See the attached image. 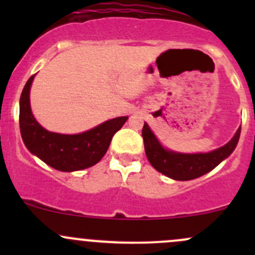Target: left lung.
<instances>
[{
    "instance_id": "1",
    "label": "left lung",
    "mask_w": 255,
    "mask_h": 255,
    "mask_svg": "<svg viewBox=\"0 0 255 255\" xmlns=\"http://www.w3.org/2000/svg\"><path fill=\"white\" fill-rule=\"evenodd\" d=\"M146 158L149 163L159 171L170 179L192 180L200 177L215 169L223 159L227 158L237 145L241 135V128H238L235 137L226 145L210 151L200 154H181L166 150L158 142L155 135L150 130L146 123L142 129Z\"/></svg>"
}]
</instances>
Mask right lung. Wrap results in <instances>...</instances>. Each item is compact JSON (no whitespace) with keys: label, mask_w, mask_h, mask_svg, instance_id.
I'll return each mask as SVG.
<instances>
[{"label":"right lung","mask_w":255,"mask_h":255,"mask_svg":"<svg viewBox=\"0 0 255 255\" xmlns=\"http://www.w3.org/2000/svg\"><path fill=\"white\" fill-rule=\"evenodd\" d=\"M34 75L23 87L19 100L20 135L28 150L51 168L60 171H76L95 165L106 154L112 137L122 128L128 117H117L80 133L59 134L44 129L33 117L29 105V89Z\"/></svg>","instance_id":"obj_1"}]
</instances>
